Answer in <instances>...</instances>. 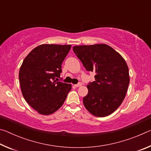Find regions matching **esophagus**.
I'll return each mask as SVG.
<instances>
[{"mask_svg": "<svg viewBox=\"0 0 151 151\" xmlns=\"http://www.w3.org/2000/svg\"><path fill=\"white\" fill-rule=\"evenodd\" d=\"M82 85V84L81 83H78V84H76V85H75V86L76 87H78V86H81Z\"/></svg>", "mask_w": 151, "mask_h": 151, "instance_id": "1", "label": "esophagus"}]
</instances>
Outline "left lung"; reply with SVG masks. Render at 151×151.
I'll list each match as a JSON object with an SVG mask.
<instances>
[{
  "label": "left lung",
  "instance_id": "8db88e82",
  "mask_svg": "<svg viewBox=\"0 0 151 151\" xmlns=\"http://www.w3.org/2000/svg\"><path fill=\"white\" fill-rule=\"evenodd\" d=\"M73 49L86 70L95 73V80L87 85L84 105L94 116L109 115L119 108L126 95L130 82L126 62L105 44L75 46Z\"/></svg>",
  "mask_w": 151,
  "mask_h": 151
}]
</instances>
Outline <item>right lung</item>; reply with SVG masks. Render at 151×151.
Instances as JSON below:
<instances>
[{
	"label": "right lung",
	"instance_id": "add662e5",
	"mask_svg": "<svg viewBox=\"0 0 151 151\" xmlns=\"http://www.w3.org/2000/svg\"><path fill=\"white\" fill-rule=\"evenodd\" d=\"M71 45H41L22 62L19 71L22 94L30 106L48 115L63 105L72 86L58 81L61 65Z\"/></svg>",
	"mask_w": 151,
	"mask_h": 151
}]
</instances>
